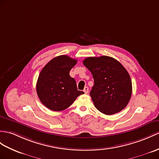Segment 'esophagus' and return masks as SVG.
I'll return each instance as SVG.
<instances>
[{"label":"esophagus","mask_w":159,"mask_h":159,"mask_svg":"<svg viewBox=\"0 0 159 159\" xmlns=\"http://www.w3.org/2000/svg\"><path fill=\"white\" fill-rule=\"evenodd\" d=\"M88 91H89V88L88 87H85L84 89V92L85 94H88Z\"/></svg>","instance_id":"1"}]
</instances>
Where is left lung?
Here are the masks:
<instances>
[{
    "instance_id": "8db88e82",
    "label": "left lung",
    "mask_w": 159,
    "mask_h": 159,
    "mask_svg": "<svg viewBox=\"0 0 159 159\" xmlns=\"http://www.w3.org/2000/svg\"><path fill=\"white\" fill-rule=\"evenodd\" d=\"M83 63L94 78L90 95L96 109L107 115L124 109L132 92L131 80L125 68L107 56L88 57Z\"/></svg>"
}]
</instances>
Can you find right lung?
Instances as JSON below:
<instances>
[{"label": "right lung", "instance_id": "1", "mask_svg": "<svg viewBox=\"0 0 159 159\" xmlns=\"http://www.w3.org/2000/svg\"><path fill=\"white\" fill-rule=\"evenodd\" d=\"M76 63V59L61 55L50 61L42 69L36 92L41 102L50 110L66 109L77 96L84 94L77 90L75 80L69 75V71Z\"/></svg>", "mask_w": 159, "mask_h": 159}]
</instances>
